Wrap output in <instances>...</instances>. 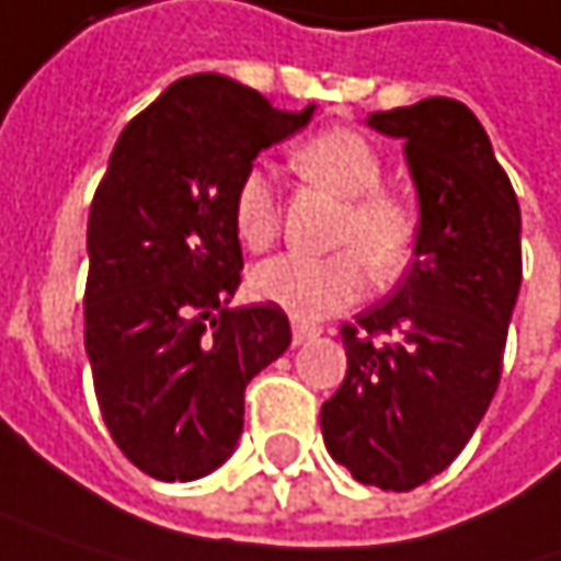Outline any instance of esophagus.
I'll return each instance as SVG.
<instances>
[{
	"instance_id": "esophagus-1",
	"label": "esophagus",
	"mask_w": 561,
	"mask_h": 561,
	"mask_svg": "<svg viewBox=\"0 0 561 561\" xmlns=\"http://www.w3.org/2000/svg\"><path fill=\"white\" fill-rule=\"evenodd\" d=\"M322 329L316 325V322H302V319H294V344H306V341H312L319 335Z\"/></svg>"
}]
</instances>
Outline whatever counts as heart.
I'll list each match as a JSON object with an SVG mask.
<instances>
[{
	"label": "heart",
	"instance_id": "b5f03b06",
	"mask_svg": "<svg viewBox=\"0 0 561 561\" xmlns=\"http://www.w3.org/2000/svg\"><path fill=\"white\" fill-rule=\"evenodd\" d=\"M297 172L319 187L344 197L332 229L339 252L322 259L274 255L252 271V294L287 309L297 319H322L357 302L367 290V277L392 280L415 255L419 210L380 187L382 162L377 149L354 130H322L297 146ZM236 232L249 249H267L280 229V207L271 175L252 165L232 197Z\"/></svg>",
	"mask_w": 561,
	"mask_h": 561
}]
</instances>
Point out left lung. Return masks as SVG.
<instances>
[{
	"instance_id": "left-lung-1",
	"label": "left lung",
	"mask_w": 561,
	"mask_h": 561,
	"mask_svg": "<svg viewBox=\"0 0 561 561\" xmlns=\"http://www.w3.org/2000/svg\"><path fill=\"white\" fill-rule=\"evenodd\" d=\"M367 124L405 140L419 245L399 290L341 325L347 374L322 405V437L357 482L412 492L460 457L499 389L520 207L462 101L424 99Z\"/></svg>"
}]
</instances>
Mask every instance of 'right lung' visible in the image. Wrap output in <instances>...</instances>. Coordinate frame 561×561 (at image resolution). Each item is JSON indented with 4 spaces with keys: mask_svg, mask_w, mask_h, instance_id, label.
I'll return each instance as SVG.
<instances>
[{
    "mask_svg": "<svg viewBox=\"0 0 561 561\" xmlns=\"http://www.w3.org/2000/svg\"><path fill=\"white\" fill-rule=\"evenodd\" d=\"M312 117L220 72L172 82L121 134L89 214L85 354L101 419L152 479L191 482L236 450L245 386L290 344L280 306L229 309L236 184Z\"/></svg>",
    "mask_w": 561,
    "mask_h": 561,
    "instance_id": "add662e5",
    "label": "right lung"
}]
</instances>
